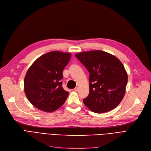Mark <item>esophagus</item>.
<instances>
[{
  "instance_id": "esophagus-1",
  "label": "esophagus",
  "mask_w": 151,
  "mask_h": 151,
  "mask_svg": "<svg viewBox=\"0 0 151 151\" xmlns=\"http://www.w3.org/2000/svg\"><path fill=\"white\" fill-rule=\"evenodd\" d=\"M74 91H75V92H77V91H78V88H75L74 89Z\"/></svg>"
}]
</instances>
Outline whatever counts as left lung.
Listing matches in <instances>:
<instances>
[{
	"label": "left lung",
	"instance_id": "1",
	"mask_svg": "<svg viewBox=\"0 0 151 151\" xmlns=\"http://www.w3.org/2000/svg\"><path fill=\"white\" fill-rule=\"evenodd\" d=\"M89 72V94L84 104L92 111L104 113L122 100L128 81L120 60L108 52L94 50L75 54Z\"/></svg>",
	"mask_w": 151,
	"mask_h": 151
}]
</instances>
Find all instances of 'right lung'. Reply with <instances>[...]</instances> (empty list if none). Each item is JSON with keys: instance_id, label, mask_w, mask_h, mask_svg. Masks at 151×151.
<instances>
[{"instance_id": "right-lung-1", "label": "right lung", "mask_w": 151, "mask_h": 151, "mask_svg": "<svg viewBox=\"0 0 151 151\" xmlns=\"http://www.w3.org/2000/svg\"><path fill=\"white\" fill-rule=\"evenodd\" d=\"M71 53L53 51L37 59L28 69L24 81L26 96L35 108L46 113L64 104L69 92L62 86V71Z\"/></svg>"}]
</instances>
